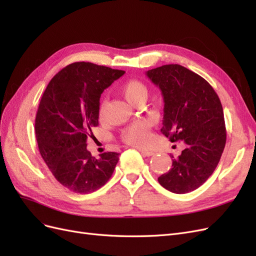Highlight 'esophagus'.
Instances as JSON below:
<instances>
[{
    "label": "esophagus",
    "mask_w": 256,
    "mask_h": 256,
    "mask_svg": "<svg viewBox=\"0 0 256 256\" xmlns=\"http://www.w3.org/2000/svg\"><path fill=\"white\" fill-rule=\"evenodd\" d=\"M140 150V152L142 154H144V156H146V157H150V156H152V154H154V152H150V150Z\"/></svg>",
    "instance_id": "34e87169"
}]
</instances>
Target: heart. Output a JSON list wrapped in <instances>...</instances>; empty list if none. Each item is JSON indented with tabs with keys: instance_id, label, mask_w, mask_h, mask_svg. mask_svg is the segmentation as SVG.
I'll list each match as a JSON object with an SVG mask.
<instances>
[{
	"instance_id": "obj_1",
	"label": "heart",
	"mask_w": 256,
	"mask_h": 256,
	"mask_svg": "<svg viewBox=\"0 0 256 256\" xmlns=\"http://www.w3.org/2000/svg\"><path fill=\"white\" fill-rule=\"evenodd\" d=\"M122 95L125 97L129 102L132 104H138L145 102L148 96V88L146 85L138 80L127 81L120 88ZM106 102L102 100L98 108L99 118H102L106 112ZM122 140L128 145L138 147V148H146L152 141L150 125L146 120H138L122 130Z\"/></svg>"
}]
</instances>
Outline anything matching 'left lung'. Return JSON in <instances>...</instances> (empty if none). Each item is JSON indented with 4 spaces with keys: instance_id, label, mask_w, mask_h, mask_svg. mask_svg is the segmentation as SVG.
Segmentation results:
<instances>
[{
    "instance_id": "8db88e82",
    "label": "left lung",
    "mask_w": 256,
    "mask_h": 256,
    "mask_svg": "<svg viewBox=\"0 0 256 256\" xmlns=\"http://www.w3.org/2000/svg\"><path fill=\"white\" fill-rule=\"evenodd\" d=\"M164 100L161 132L171 142H184L172 168L158 182L177 194L198 189L218 166L226 142L223 109L216 92L204 78L178 64L146 72Z\"/></svg>"
}]
</instances>
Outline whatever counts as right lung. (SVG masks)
<instances>
[{
  "mask_svg": "<svg viewBox=\"0 0 256 256\" xmlns=\"http://www.w3.org/2000/svg\"><path fill=\"white\" fill-rule=\"evenodd\" d=\"M124 74L76 62L53 76L40 99L35 118L38 148L56 180L72 192L100 189L118 164V152H104L96 159L86 141L98 126L100 96Z\"/></svg>",
  "mask_w": 256,
  "mask_h": 256,
  "instance_id": "1",
  "label": "right lung"
}]
</instances>
